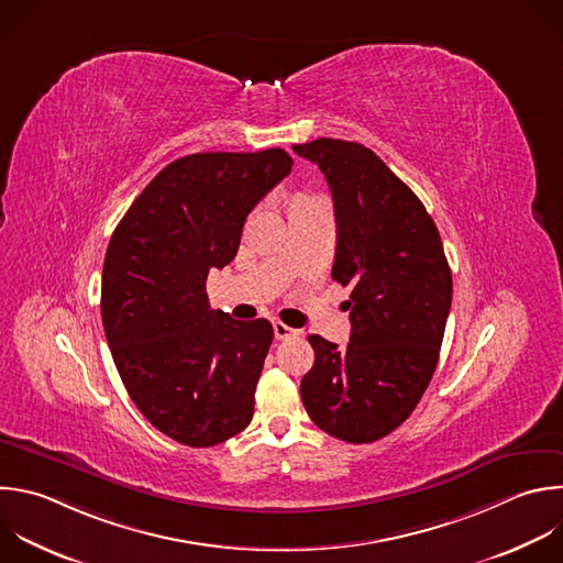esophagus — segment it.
<instances>
[{
	"instance_id": "34e87169",
	"label": "esophagus",
	"mask_w": 563,
	"mask_h": 563,
	"mask_svg": "<svg viewBox=\"0 0 563 563\" xmlns=\"http://www.w3.org/2000/svg\"><path fill=\"white\" fill-rule=\"evenodd\" d=\"M274 335H276V340H289V338L298 335V331L291 329V327H287L285 322L276 320V322H274Z\"/></svg>"
}]
</instances>
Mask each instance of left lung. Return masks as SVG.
I'll list each match as a JSON object with an SVG mask.
<instances>
[{
	"label": "left lung",
	"instance_id": "obj_1",
	"mask_svg": "<svg viewBox=\"0 0 563 563\" xmlns=\"http://www.w3.org/2000/svg\"><path fill=\"white\" fill-rule=\"evenodd\" d=\"M333 197L331 278L351 287L346 346L309 335L316 360L300 383L318 429L368 444L418 407L438 366L453 298L440 232L422 201L368 147L342 139L294 145Z\"/></svg>",
	"mask_w": 563,
	"mask_h": 563
}]
</instances>
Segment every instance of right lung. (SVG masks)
<instances>
[{
	"instance_id": "obj_1",
	"label": "right lung",
	"mask_w": 563,
	"mask_h": 563,
	"mask_svg": "<svg viewBox=\"0 0 563 563\" xmlns=\"http://www.w3.org/2000/svg\"><path fill=\"white\" fill-rule=\"evenodd\" d=\"M291 165L280 147L176 158L110 239L106 340L136 409L178 444L217 446L252 422L274 327L212 311L206 280L234 261L247 214Z\"/></svg>"
}]
</instances>
